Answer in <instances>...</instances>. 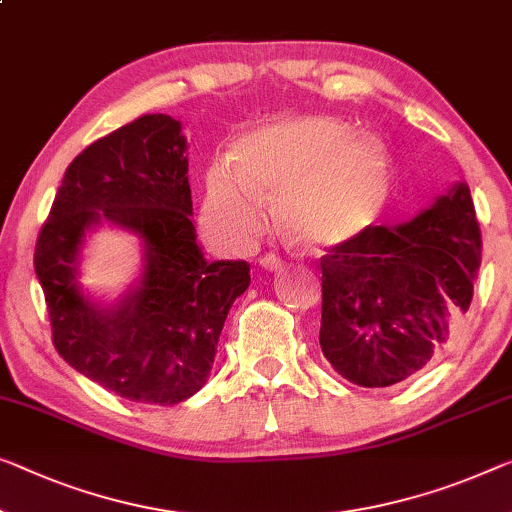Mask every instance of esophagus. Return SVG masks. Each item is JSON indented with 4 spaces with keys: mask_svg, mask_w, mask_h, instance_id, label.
Wrapping results in <instances>:
<instances>
[{
    "mask_svg": "<svg viewBox=\"0 0 512 512\" xmlns=\"http://www.w3.org/2000/svg\"><path fill=\"white\" fill-rule=\"evenodd\" d=\"M259 266H262L264 271H280L282 269V259L273 253H266L259 257Z\"/></svg>",
    "mask_w": 512,
    "mask_h": 512,
    "instance_id": "obj_1",
    "label": "esophagus"
}]
</instances>
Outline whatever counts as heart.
<instances>
[{
    "mask_svg": "<svg viewBox=\"0 0 512 512\" xmlns=\"http://www.w3.org/2000/svg\"><path fill=\"white\" fill-rule=\"evenodd\" d=\"M393 158L375 135L331 117H305L243 135L232 163L211 165L202 227L213 241L243 248L262 230V200L287 234L310 250L361 239L384 216Z\"/></svg>",
    "mask_w": 512,
    "mask_h": 512,
    "instance_id": "1",
    "label": "heart"
}]
</instances>
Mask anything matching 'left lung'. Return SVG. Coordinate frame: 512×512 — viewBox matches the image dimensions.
<instances>
[{
    "label": "left lung",
    "instance_id": "8db88e82",
    "mask_svg": "<svg viewBox=\"0 0 512 512\" xmlns=\"http://www.w3.org/2000/svg\"><path fill=\"white\" fill-rule=\"evenodd\" d=\"M480 269L469 186L453 183L398 227L322 257L319 345L338 375L384 388L437 361L467 315Z\"/></svg>",
    "mask_w": 512,
    "mask_h": 512
}]
</instances>
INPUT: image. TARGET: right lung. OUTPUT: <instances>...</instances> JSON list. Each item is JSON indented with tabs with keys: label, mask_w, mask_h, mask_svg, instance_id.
Returning a JSON list of instances; mask_svg holds the SVG:
<instances>
[{
	"label": "right lung",
	"mask_w": 512,
	"mask_h": 512,
	"mask_svg": "<svg viewBox=\"0 0 512 512\" xmlns=\"http://www.w3.org/2000/svg\"><path fill=\"white\" fill-rule=\"evenodd\" d=\"M188 142L170 114H144L68 165L36 241L34 269L64 361L121 398L179 404L207 384L246 262H207L197 246ZM114 224L141 241L143 269L112 304L79 285L91 231Z\"/></svg>",
	"instance_id": "1"
}]
</instances>
